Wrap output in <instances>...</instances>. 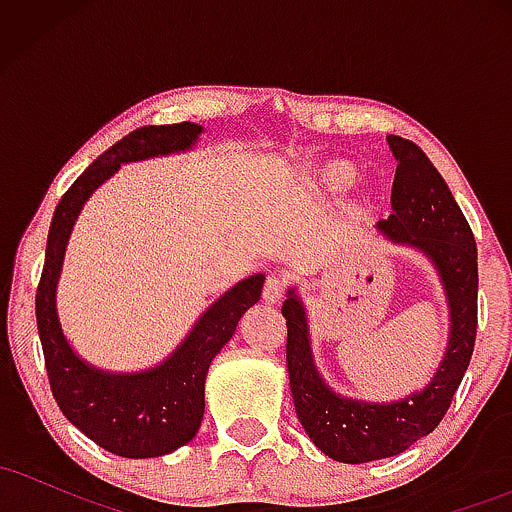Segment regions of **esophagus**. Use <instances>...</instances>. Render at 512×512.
I'll return each instance as SVG.
<instances>
[{"label": "esophagus", "mask_w": 512, "mask_h": 512, "mask_svg": "<svg viewBox=\"0 0 512 512\" xmlns=\"http://www.w3.org/2000/svg\"><path fill=\"white\" fill-rule=\"evenodd\" d=\"M284 289H286V284L281 276H276V274L267 276V281H264V289H262L264 303H279L281 298H284Z\"/></svg>", "instance_id": "esophagus-1"}]
</instances>
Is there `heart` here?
Returning a JSON list of instances; mask_svg holds the SVG:
<instances>
[{"mask_svg": "<svg viewBox=\"0 0 512 512\" xmlns=\"http://www.w3.org/2000/svg\"><path fill=\"white\" fill-rule=\"evenodd\" d=\"M315 180L325 187L327 192H346L356 182V170L344 161H330L317 168Z\"/></svg>", "mask_w": 512, "mask_h": 512, "instance_id": "1", "label": "heart"}]
</instances>
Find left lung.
Wrapping results in <instances>:
<instances>
[{
	"label": "left lung",
	"instance_id": "8db88e82",
	"mask_svg": "<svg viewBox=\"0 0 512 512\" xmlns=\"http://www.w3.org/2000/svg\"><path fill=\"white\" fill-rule=\"evenodd\" d=\"M397 158L392 185L395 214L378 223L385 240L426 257L436 269L448 301V344L426 387L392 402H366L339 395L315 366L308 313L291 286L281 313L286 317V363L301 426L315 448L346 464L385 460L436 428L467 373L477 339V243L443 175L409 139L387 137Z\"/></svg>",
	"mask_w": 512,
	"mask_h": 512
}]
</instances>
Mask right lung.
<instances>
[{
	"mask_svg": "<svg viewBox=\"0 0 512 512\" xmlns=\"http://www.w3.org/2000/svg\"><path fill=\"white\" fill-rule=\"evenodd\" d=\"M202 134L204 127L195 122L134 129L76 178L50 223L35 315L52 395L69 424L113 455L132 460L170 455L197 436L211 361L231 342L245 310L260 301L264 274L238 281L197 317L161 363L132 373L103 370L76 354L57 313V284L74 223L88 197L125 163L185 154L195 149Z\"/></svg>",
	"mask_w": 512,
	"mask_h": 512,
	"instance_id": "add662e5",
	"label": "right lung"
}]
</instances>
